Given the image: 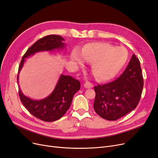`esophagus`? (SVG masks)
<instances>
[{"label":"esophagus","instance_id":"esophagus-1","mask_svg":"<svg viewBox=\"0 0 158 158\" xmlns=\"http://www.w3.org/2000/svg\"><path fill=\"white\" fill-rule=\"evenodd\" d=\"M84 86L86 88H92L94 86L93 84L90 83V82H86V83L84 84Z\"/></svg>","mask_w":158,"mask_h":158}]
</instances>
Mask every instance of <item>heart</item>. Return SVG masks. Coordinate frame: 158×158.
I'll return each instance as SVG.
<instances>
[{
	"mask_svg": "<svg viewBox=\"0 0 158 158\" xmlns=\"http://www.w3.org/2000/svg\"><path fill=\"white\" fill-rule=\"evenodd\" d=\"M72 60L83 66L85 61L91 64V70L99 81L115 78L128 62L129 54L123 47H115L106 43H92L85 46L81 54L73 52Z\"/></svg>",
	"mask_w": 158,
	"mask_h": 158,
	"instance_id": "1",
	"label": "heart"
}]
</instances>
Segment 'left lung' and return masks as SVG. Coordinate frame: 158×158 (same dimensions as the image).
Returning a JSON list of instances; mask_svg holds the SVG:
<instances>
[{"instance_id":"obj_1","label":"left lung","mask_w":158,"mask_h":158,"mask_svg":"<svg viewBox=\"0 0 158 158\" xmlns=\"http://www.w3.org/2000/svg\"><path fill=\"white\" fill-rule=\"evenodd\" d=\"M143 87L140 62L134 54L119 77L111 83L94 87L95 112L109 121L125 116L138 105Z\"/></svg>"}]
</instances>
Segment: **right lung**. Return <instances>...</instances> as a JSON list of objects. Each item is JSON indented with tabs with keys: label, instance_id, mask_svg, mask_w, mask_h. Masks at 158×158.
<instances>
[{
	"label": "right lung",
	"instance_id": "add662e5",
	"mask_svg": "<svg viewBox=\"0 0 158 158\" xmlns=\"http://www.w3.org/2000/svg\"><path fill=\"white\" fill-rule=\"evenodd\" d=\"M64 39L60 35H50L43 37L34 43L23 57L19 67V73L25 62V59L37 52L63 49ZM81 87L79 81L70 75H60L57 83L52 94L44 99L33 100L25 96L19 88L20 101L29 112L35 118L47 122L59 119L69 109L74 94Z\"/></svg>",
	"mask_w": 158,
	"mask_h": 158
}]
</instances>
